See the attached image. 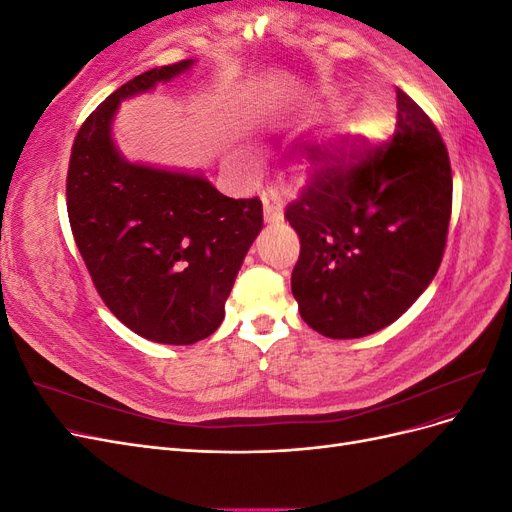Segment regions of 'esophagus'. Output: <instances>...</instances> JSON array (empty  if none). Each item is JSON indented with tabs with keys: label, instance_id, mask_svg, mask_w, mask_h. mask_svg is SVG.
I'll return each instance as SVG.
<instances>
[{
	"label": "esophagus",
	"instance_id": "obj_1",
	"mask_svg": "<svg viewBox=\"0 0 512 512\" xmlns=\"http://www.w3.org/2000/svg\"><path fill=\"white\" fill-rule=\"evenodd\" d=\"M262 205H265V220L269 224L284 220V203L275 190L262 192Z\"/></svg>",
	"mask_w": 512,
	"mask_h": 512
}]
</instances>
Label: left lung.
<instances>
[{"label":"left lung","mask_w":512,"mask_h":512,"mask_svg":"<svg viewBox=\"0 0 512 512\" xmlns=\"http://www.w3.org/2000/svg\"><path fill=\"white\" fill-rule=\"evenodd\" d=\"M312 183L286 220L301 239L290 286L301 318L324 337L389 327L442 262L453 177L442 136L397 89V128L382 147H316Z\"/></svg>","instance_id":"left-lung-1"}]
</instances>
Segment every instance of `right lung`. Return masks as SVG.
<instances>
[{
	"label": "right lung",
	"mask_w": 512,
	"mask_h": 512,
	"mask_svg": "<svg viewBox=\"0 0 512 512\" xmlns=\"http://www.w3.org/2000/svg\"><path fill=\"white\" fill-rule=\"evenodd\" d=\"M192 66L153 68L113 91L76 134L66 181L72 235L102 301L136 335L170 346L218 331L262 228L258 198H228L203 173L130 162L113 141L123 100Z\"/></svg>",
	"instance_id": "add662e5"
}]
</instances>
